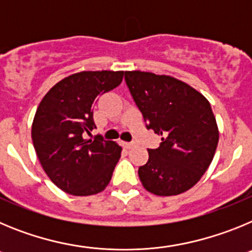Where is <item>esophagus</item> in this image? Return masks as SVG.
<instances>
[{"mask_svg":"<svg viewBox=\"0 0 252 252\" xmlns=\"http://www.w3.org/2000/svg\"><path fill=\"white\" fill-rule=\"evenodd\" d=\"M124 146L126 149H132L133 148V144H132V142H124Z\"/></svg>","mask_w":252,"mask_h":252,"instance_id":"1","label":"esophagus"}]
</instances>
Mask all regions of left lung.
Instances as JSON below:
<instances>
[{"mask_svg":"<svg viewBox=\"0 0 252 252\" xmlns=\"http://www.w3.org/2000/svg\"><path fill=\"white\" fill-rule=\"evenodd\" d=\"M125 79L148 128L161 136L139 168L142 186L160 197L187 192L211 165L220 139L208 99L170 75L131 70Z\"/></svg>","mask_w":252,"mask_h":252,"instance_id":"8db88e82","label":"left lung"}]
</instances>
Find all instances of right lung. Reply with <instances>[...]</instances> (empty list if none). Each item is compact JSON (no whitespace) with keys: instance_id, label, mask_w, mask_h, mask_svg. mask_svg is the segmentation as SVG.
<instances>
[{"instance_id":"1","label":"right lung","mask_w":252,"mask_h":252,"mask_svg":"<svg viewBox=\"0 0 252 252\" xmlns=\"http://www.w3.org/2000/svg\"><path fill=\"white\" fill-rule=\"evenodd\" d=\"M122 70H84L58 82L35 113L31 137L39 161L58 188L92 195L110 183L122 148L101 136L84 139L95 127L93 107L102 93L119 87Z\"/></svg>"}]
</instances>
